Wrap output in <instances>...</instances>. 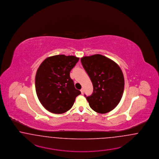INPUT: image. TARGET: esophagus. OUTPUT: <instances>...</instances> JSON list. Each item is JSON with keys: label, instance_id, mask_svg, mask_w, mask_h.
I'll return each mask as SVG.
<instances>
[{"label": "esophagus", "instance_id": "obj_1", "mask_svg": "<svg viewBox=\"0 0 159 159\" xmlns=\"http://www.w3.org/2000/svg\"><path fill=\"white\" fill-rule=\"evenodd\" d=\"M81 94H83V93H84V89H81Z\"/></svg>", "mask_w": 159, "mask_h": 159}]
</instances>
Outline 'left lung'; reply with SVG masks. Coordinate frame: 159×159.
<instances>
[{"label": "left lung", "mask_w": 159, "mask_h": 159, "mask_svg": "<svg viewBox=\"0 0 159 159\" xmlns=\"http://www.w3.org/2000/svg\"><path fill=\"white\" fill-rule=\"evenodd\" d=\"M81 62L93 85V94L89 97L85 95L90 107L99 113L114 109L124 90V77L119 65L98 54L84 56Z\"/></svg>", "instance_id": "obj_1"}]
</instances>
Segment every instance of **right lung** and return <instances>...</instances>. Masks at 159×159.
Segmentation results:
<instances>
[{
  "label": "right lung",
  "mask_w": 159,
  "mask_h": 159,
  "mask_svg": "<svg viewBox=\"0 0 159 159\" xmlns=\"http://www.w3.org/2000/svg\"><path fill=\"white\" fill-rule=\"evenodd\" d=\"M79 61L74 56H53L46 58L37 70L35 79L38 98L48 111L63 113L72 107L81 94L76 90L70 71Z\"/></svg>",
  "instance_id": "1"
}]
</instances>
